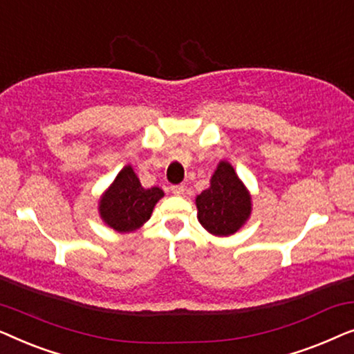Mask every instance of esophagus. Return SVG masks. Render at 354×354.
Returning a JSON list of instances; mask_svg holds the SVG:
<instances>
[{"instance_id": "34e87169", "label": "esophagus", "mask_w": 354, "mask_h": 354, "mask_svg": "<svg viewBox=\"0 0 354 354\" xmlns=\"http://www.w3.org/2000/svg\"><path fill=\"white\" fill-rule=\"evenodd\" d=\"M171 190H172L174 195L180 196V195H183V192H185V185H172Z\"/></svg>"}]
</instances>
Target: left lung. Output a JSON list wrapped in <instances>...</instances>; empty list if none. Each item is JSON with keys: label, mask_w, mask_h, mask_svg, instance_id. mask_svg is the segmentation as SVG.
Listing matches in <instances>:
<instances>
[{"label": "left lung", "mask_w": 354, "mask_h": 354, "mask_svg": "<svg viewBox=\"0 0 354 354\" xmlns=\"http://www.w3.org/2000/svg\"><path fill=\"white\" fill-rule=\"evenodd\" d=\"M196 207L198 221L209 234L227 236L250 217L251 198L234 167L221 161L211 177V187L196 196Z\"/></svg>", "instance_id": "obj_1"}]
</instances>
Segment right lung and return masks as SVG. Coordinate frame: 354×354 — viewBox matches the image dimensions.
<instances>
[{"label":"right lung","instance_id":"1","mask_svg":"<svg viewBox=\"0 0 354 354\" xmlns=\"http://www.w3.org/2000/svg\"><path fill=\"white\" fill-rule=\"evenodd\" d=\"M164 196L158 187L143 188L132 166H125L100 201V214L118 232H132L151 217L153 207Z\"/></svg>","mask_w":354,"mask_h":354}]
</instances>
